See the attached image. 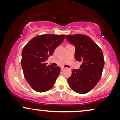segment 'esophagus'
<instances>
[{
	"mask_svg": "<svg viewBox=\"0 0 120 120\" xmlns=\"http://www.w3.org/2000/svg\"><path fill=\"white\" fill-rule=\"evenodd\" d=\"M65 69L64 67H61V71H64Z\"/></svg>",
	"mask_w": 120,
	"mask_h": 120,
	"instance_id": "obj_1",
	"label": "esophagus"
}]
</instances>
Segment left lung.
Wrapping results in <instances>:
<instances>
[{
  "instance_id": "left-lung-1",
  "label": "left lung",
  "mask_w": 120,
  "mask_h": 120,
  "mask_svg": "<svg viewBox=\"0 0 120 120\" xmlns=\"http://www.w3.org/2000/svg\"><path fill=\"white\" fill-rule=\"evenodd\" d=\"M66 38L75 47V60L82 63L79 69L71 71V75L68 79L69 85L75 93L86 94L96 86L101 78L104 65L103 52L86 35H66Z\"/></svg>"
}]
</instances>
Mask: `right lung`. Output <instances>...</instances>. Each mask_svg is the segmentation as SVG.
Masks as SVG:
<instances>
[{
    "instance_id": "right-lung-1",
    "label": "right lung",
    "mask_w": 120,
    "mask_h": 120,
    "mask_svg": "<svg viewBox=\"0 0 120 120\" xmlns=\"http://www.w3.org/2000/svg\"><path fill=\"white\" fill-rule=\"evenodd\" d=\"M65 35L44 34L31 39L22 51L21 66L26 80L34 90L46 92L52 87L60 71L59 67L45 61L64 41Z\"/></svg>"
}]
</instances>
